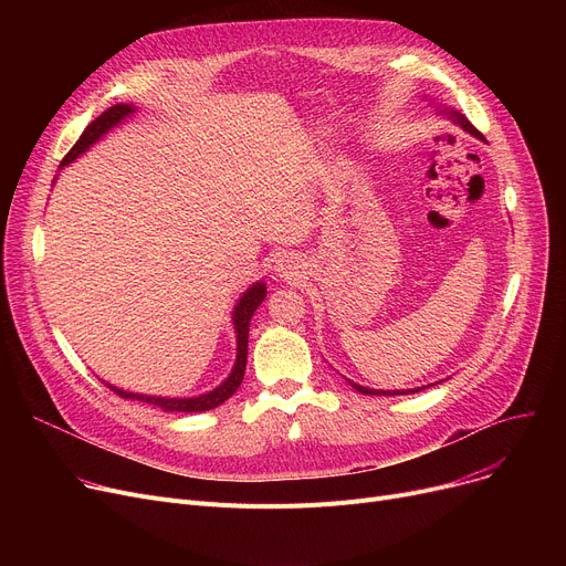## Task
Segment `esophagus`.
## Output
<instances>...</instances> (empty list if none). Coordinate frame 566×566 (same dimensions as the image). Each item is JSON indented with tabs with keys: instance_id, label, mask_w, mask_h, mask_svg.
I'll return each instance as SVG.
<instances>
[{
	"instance_id": "34e87169",
	"label": "esophagus",
	"mask_w": 566,
	"mask_h": 566,
	"mask_svg": "<svg viewBox=\"0 0 566 566\" xmlns=\"http://www.w3.org/2000/svg\"><path fill=\"white\" fill-rule=\"evenodd\" d=\"M298 261H295V256H289V254H282L277 261H275V275L284 277V280H291L298 275Z\"/></svg>"
}]
</instances>
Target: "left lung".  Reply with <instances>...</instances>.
Returning a JSON list of instances; mask_svg holds the SVG:
<instances>
[{"label": "left lung", "instance_id": "1", "mask_svg": "<svg viewBox=\"0 0 566 566\" xmlns=\"http://www.w3.org/2000/svg\"><path fill=\"white\" fill-rule=\"evenodd\" d=\"M444 114H450V118H452V122L454 124H459L463 130H468L470 135H474V137H478V139H484V135L478 130V128H474L470 122H468V118L463 116V114H459V112H454V109H442ZM353 385V388L355 390H358V392H363V395H412V392H420V390H424V388H418V390H388V392H385V390H369V388H363V385H358V382H350Z\"/></svg>", "mask_w": 566, "mask_h": 566}]
</instances>
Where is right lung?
Here are the masks:
<instances>
[{"instance_id":"add662e5","label":"right lung","mask_w":566,"mask_h":566,"mask_svg":"<svg viewBox=\"0 0 566 566\" xmlns=\"http://www.w3.org/2000/svg\"><path fill=\"white\" fill-rule=\"evenodd\" d=\"M135 109L130 105H112L109 109H105L96 122L88 124L82 133V137L75 142V146L71 148V151L66 154V158L62 160L64 167L69 165L71 160H75L80 154H84L88 146H92L96 139H101L109 128H114L122 118H126L128 114H133ZM265 298V286L259 282L254 284L250 291H245V295L241 301H238L235 310H233V325H235V339H238V355H235V365H233V371L231 376L220 385V388H216L213 392L208 395H201V397H192V399H167V397H146V395H133V392H124L118 388H112V385H107V388L112 392H116L118 397L124 399H137V401H144V403H154V406H160L165 410H171V412H201V410H211V408H218L220 403H224L235 390L238 385L243 382V376H245V365H248V333H250V318L252 314L256 312V307L263 303Z\"/></svg>"}]
</instances>
